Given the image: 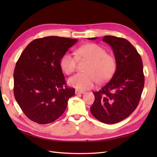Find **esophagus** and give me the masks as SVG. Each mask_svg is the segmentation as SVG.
I'll return each instance as SVG.
<instances>
[{
  "mask_svg": "<svg viewBox=\"0 0 157 157\" xmlns=\"http://www.w3.org/2000/svg\"><path fill=\"white\" fill-rule=\"evenodd\" d=\"M75 93V94H84L85 92H84V91H79V90H76Z\"/></svg>",
  "mask_w": 157,
  "mask_h": 157,
  "instance_id": "obj_1",
  "label": "esophagus"
}]
</instances>
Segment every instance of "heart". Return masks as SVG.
Returning a JSON list of instances; mask_svg holds the SVG:
<instances>
[{
	"label": "heart",
	"mask_w": 157,
	"mask_h": 157,
	"mask_svg": "<svg viewBox=\"0 0 157 157\" xmlns=\"http://www.w3.org/2000/svg\"><path fill=\"white\" fill-rule=\"evenodd\" d=\"M79 59L89 60L85 73H78L70 78L68 84L79 90H86L94 87L98 81L100 83L108 82L116 70V61L113 56L106 54L105 48L94 43L81 46L77 49ZM78 58L72 53L66 52L60 61L61 69L67 75L75 71Z\"/></svg>",
	"instance_id": "1"
}]
</instances>
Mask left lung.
Here are the masks:
<instances>
[{
	"label": "left lung",
	"instance_id": "obj_1",
	"mask_svg": "<svg viewBox=\"0 0 157 157\" xmlns=\"http://www.w3.org/2000/svg\"><path fill=\"white\" fill-rule=\"evenodd\" d=\"M102 41L113 49L116 71L107 84L93 93L95 100L90 111L98 121L114 124L128 117L138 106L144 88V75L141 56L128 40L105 36Z\"/></svg>",
	"mask_w": 157,
	"mask_h": 157
}]
</instances>
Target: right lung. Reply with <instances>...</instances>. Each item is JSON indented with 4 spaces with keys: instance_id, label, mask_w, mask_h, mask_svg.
I'll use <instances>...</instances> for the list:
<instances>
[{
    "instance_id": "obj_1",
    "label": "right lung",
    "mask_w": 157,
    "mask_h": 157,
    "mask_svg": "<svg viewBox=\"0 0 157 157\" xmlns=\"http://www.w3.org/2000/svg\"><path fill=\"white\" fill-rule=\"evenodd\" d=\"M77 39L47 36L26 46L13 73L14 96L28 117L39 124L55 121L67 108L74 88L66 86L60 61Z\"/></svg>"
}]
</instances>
